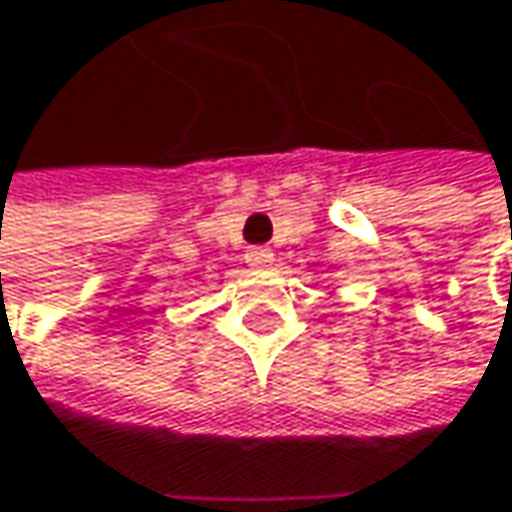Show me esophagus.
I'll list each match as a JSON object with an SVG mask.
<instances>
[{
  "label": "esophagus",
  "mask_w": 512,
  "mask_h": 512,
  "mask_svg": "<svg viewBox=\"0 0 512 512\" xmlns=\"http://www.w3.org/2000/svg\"><path fill=\"white\" fill-rule=\"evenodd\" d=\"M272 260H275V255H272V249H266V246H252V249L246 252V263H249L252 269H266Z\"/></svg>",
  "instance_id": "esophagus-1"
}]
</instances>
